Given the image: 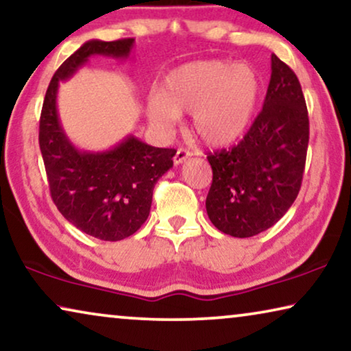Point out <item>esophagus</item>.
<instances>
[{"mask_svg": "<svg viewBox=\"0 0 351 351\" xmlns=\"http://www.w3.org/2000/svg\"><path fill=\"white\" fill-rule=\"evenodd\" d=\"M189 157H191V152L187 151V149H184V147H180V149L176 151L175 157H173L175 165H180V164H182V162H186L187 159H189Z\"/></svg>", "mask_w": 351, "mask_h": 351, "instance_id": "obj_1", "label": "esophagus"}]
</instances>
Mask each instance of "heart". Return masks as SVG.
<instances>
[{
	"label": "heart",
	"mask_w": 351,
	"mask_h": 351,
	"mask_svg": "<svg viewBox=\"0 0 351 351\" xmlns=\"http://www.w3.org/2000/svg\"><path fill=\"white\" fill-rule=\"evenodd\" d=\"M263 95V79L248 63L197 60L171 70L160 93L147 100V116L169 128L191 112L194 135L210 147L230 146L253 124Z\"/></svg>",
	"instance_id": "1"
}]
</instances>
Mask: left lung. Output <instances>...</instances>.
<instances>
[{
  "label": "left lung",
  "instance_id": "8db88e82",
  "mask_svg": "<svg viewBox=\"0 0 351 351\" xmlns=\"http://www.w3.org/2000/svg\"><path fill=\"white\" fill-rule=\"evenodd\" d=\"M308 147V112L294 71L272 53L263 111L239 145L208 156L206 213L216 229L246 239L267 230L294 204Z\"/></svg>",
  "mask_w": 351,
  "mask_h": 351
}]
</instances>
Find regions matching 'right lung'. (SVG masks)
I'll list each match as a JSON object with an SVG mask.
<instances>
[{"label": "right lung", "instance_id": "obj_1", "mask_svg": "<svg viewBox=\"0 0 351 351\" xmlns=\"http://www.w3.org/2000/svg\"><path fill=\"white\" fill-rule=\"evenodd\" d=\"M133 43V38L84 43L53 75L39 119V147L53 204L68 223L105 241L127 239L147 219L152 191L173 167L176 149L128 135L108 151H79L58 119L57 92L60 81L70 79L88 57L127 58Z\"/></svg>", "mask_w": 351, "mask_h": 351}]
</instances>
